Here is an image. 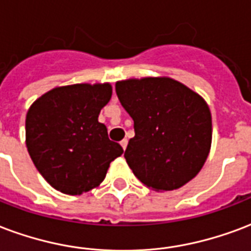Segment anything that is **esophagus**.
I'll use <instances>...</instances> for the list:
<instances>
[{
  "instance_id": "esophagus-1",
  "label": "esophagus",
  "mask_w": 251,
  "mask_h": 251,
  "mask_svg": "<svg viewBox=\"0 0 251 251\" xmlns=\"http://www.w3.org/2000/svg\"><path fill=\"white\" fill-rule=\"evenodd\" d=\"M121 146H122V149L124 150L126 149V146H127V140H126V138H124V140L121 141Z\"/></svg>"
}]
</instances>
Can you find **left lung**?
<instances>
[{
  "label": "left lung",
  "mask_w": 251,
  "mask_h": 251,
  "mask_svg": "<svg viewBox=\"0 0 251 251\" xmlns=\"http://www.w3.org/2000/svg\"><path fill=\"white\" fill-rule=\"evenodd\" d=\"M121 105L134 121L126 162L157 192L186 185L205 165L211 146V113L203 98L169 77L116 83Z\"/></svg>",
  "instance_id": "8db88e82"
}]
</instances>
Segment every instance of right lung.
I'll return each mask as SVG.
<instances>
[{
	"mask_svg": "<svg viewBox=\"0 0 251 251\" xmlns=\"http://www.w3.org/2000/svg\"><path fill=\"white\" fill-rule=\"evenodd\" d=\"M110 83H75L42 94L26 113V148L37 170L55 190L79 196L100 186L124 149L109 140L100 111Z\"/></svg>",
	"mask_w": 251,
	"mask_h": 251,
	"instance_id": "1",
	"label": "right lung"
}]
</instances>
